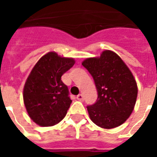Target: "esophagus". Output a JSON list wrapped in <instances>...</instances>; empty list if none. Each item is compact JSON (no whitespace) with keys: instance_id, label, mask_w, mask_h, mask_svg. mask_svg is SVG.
Returning a JSON list of instances; mask_svg holds the SVG:
<instances>
[{"instance_id":"esophagus-1","label":"esophagus","mask_w":157,"mask_h":157,"mask_svg":"<svg viewBox=\"0 0 157 157\" xmlns=\"http://www.w3.org/2000/svg\"><path fill=\"white\" fill-rule=\"evenodd\" d=\"M76 98H77V100H79V101H83L84 97H83V95H82V94H79V95L76 96Z\"/></svg>"}]
</instances>
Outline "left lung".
Wrapping results in <instances>:
<instances>
[{"label": "left lung", "mask_w": 157, "mask_h": 157, "mask_svg": "<svg viewBox=\"0 0 157 157\" xmlns=\"http://www.w3.org/2000/svg\"><path fill=\"white\" fill-rule=\"evenodd\" d=\"M82 65L92 75L98 94L95 103L86 107L91 120L103 128L124 124L134 110L138 94L130 70L111 50L86 59Z\"/></svg>", "instance_id": "1"}]
</instances>
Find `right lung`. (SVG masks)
I'll use <instances>...</instances> for the list:
<instances>
[{"label": "right lung", "mask_w": 157, "mask_h": 157, "mask_svg": "<svg viewBox=\"0 0 157 157\" xmlns=\"http://www.w3.org/2000/svg\"><path fill=\"white\" fill-rule=\"evenodd\" d=\"M74 64V59L48 52L33 66L23 88V101L29 117L37 124L53 126L66 115L72 101L61 76Z\"/></svg>", "instance_id": "right-lung-1"}]
</instances>
